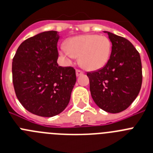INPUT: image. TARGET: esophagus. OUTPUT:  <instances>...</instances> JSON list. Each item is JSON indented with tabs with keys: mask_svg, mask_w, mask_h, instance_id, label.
Masks as SVG:
<instances>
[{
	"mask_svg": "<svg viewBox=\"0 0 153 153\" xmlns=\"http://www.w3.org/2000/svg\"><path fill=\"white\" fill-rule=\"evenodd\" d=\"M84 72L81 71V70L80 69H77L76 70V75L77 76H79V75H83Z\"/></svg>",
	"mask_w": 153,
	"mask_h": 153,
	"instance_id": "34e87169",
	"label": "esophagus"
}]
</instances>
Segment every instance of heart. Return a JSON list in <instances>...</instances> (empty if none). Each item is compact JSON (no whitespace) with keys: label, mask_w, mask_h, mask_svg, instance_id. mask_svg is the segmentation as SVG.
I'll use <instances>...</instances> for the list:
<instances>
[{"label":"heart","mask_w":153,"mask_h":153,"mask_svg":"<svg viewBox=\"0 0 153 153\" xmlns=\"http://www.w3.org/2000/svg\"><path fill=\"white\" fill-rule=\"evenodd\" d=\"M111 51L112 43L107 37L82 35L68 39L60 53L68 61L79 57V64L82 68L96 71L107 63Z\"/></svg>","instance_id":"b5f03b06"}]
</instances>
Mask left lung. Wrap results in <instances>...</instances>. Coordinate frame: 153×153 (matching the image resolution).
<instances>
[{"mask_svg": "<svg viewBox=\"0 0 153 153\" xmlns=\"http://www.w3.org/2000/svg\"><path fill=\"white\" fill-rule=\"evenodd\" d=\"M105 32L112 42L110 58L102 68L87 75L95 103L105 112L118 113L128 108L139 94L142 64L139 52L128 40Z\"/></svg>", "mask_w": 153, "mask_h": 153, "instance_id": "obj_1", "label": "left lung"}]
</instances>
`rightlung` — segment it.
Returning a JSON list of instances; mask_svg holds the SVG:
<instances>
[{"instance_id": "1", "label": "right lung", "mask_w": 153, "mask_h": 153, "mask_svg": "<svg viewBox=\"0 0 153 153\" xmlns=\"http://www.w3.org/2000/svg\"><path fill=\"white\" fill-rule=\"evenodd\" d=\"M57 31H48L25 40L12 62L13 84L17 99L32 114L52 117L69 102L76 82L73 67L57 63Z\"/></svg>"}]
</instances>
